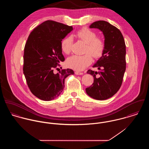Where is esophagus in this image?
<instances>
[{
    "label": "esophagus",
    "instance_id": "obj_1",
    "mask_svg": "<svg viewBox=\"0 0 149 149\" xmlns=\"http://www.w3.org/2000/svg\"><path fill=\"white\" fill-rule=\"evenodd\" d=\"M75 74H76V75H82V74H83V73L76 71V72H75Z\"/></svg>",
    "mask_w": 149,
    "mask_h": 149
}]
</instances>
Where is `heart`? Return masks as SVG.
Returning a JSON list of instances; mask_svg holds the SVG:
<instances>
[{
  "label": "heart",
  "mask_w": 149,
  "mask_h": 149,
  "mask_svg": "<svg viewBox=\"0 0 149 149\" xmlns=\"http://www.w3.org/2000/svg\"><path fill=\"white\" fill-rule=\"evenodd\" d=\"M76 36L86 43V53L83 56L74 55L69 57L66 61V65L68 68L77 71H81L92 63V58L91 54L95 58H99L102 56L104 50L105 44L102 38L96 37V34L95 31L87 28H83L79 30L76 33ZM72 42L73 40L70 36H68L62 40L61 48L65 54L70 53Z\"/></svg>",
  "instance_id": "heart-1"
}]
</instances>
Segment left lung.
<instances>
[{"instance_id":"8db88e82","label":"left lung","mask_w":149,"mask_h":149,"mask_svg":"<svg viewBox=\"0 0 149 149\" xmlns=\"http://www.w3.org/2000/svg\"><path fill=\"white\" fill-rule=\"evenodd\" d=\"M90 29H97L104 37V50L93 65L99 72L91 69L87 73L94 78L93 84L85 89L91 97L99 100L113 96L120 89L126 70V45L120 31L108 22H95Z\"/></svg>"}]
</instances>
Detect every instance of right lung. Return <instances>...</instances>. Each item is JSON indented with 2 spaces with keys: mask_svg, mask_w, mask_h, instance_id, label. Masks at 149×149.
<instances>
[{
  "mask_svg": "<svg viewBox=\"0 0 149 149\" xmlns=\"http://www.w3.org/2000/svg\"><path fill=\"white\" fill-rule=\"evenodd\" d=\"M73 30L72 26L46 21L28 37L24 49L23 73L30 91L41 100L50 101L58 97L64 90L65 78L74 74L70 69L53 72L58 63L65 60L61 42Z\"/></svg>",
  "mask_w": 149,
  "mask_h": 149,
  "instance_id": "obj_1",
  "label": "right lung"
}]
</instances>
